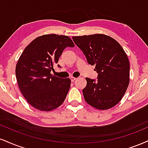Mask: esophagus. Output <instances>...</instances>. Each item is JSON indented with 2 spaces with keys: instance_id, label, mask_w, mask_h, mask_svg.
Masks as SVG:
<instances>
[{
  "instance_id": "34e87169",
  "label": "esophagus",
  "mask_w": 148,
  "mask_h": 148,
  "mask_svg": "<svg viewBox=\"0 0 148 148\" xmlns=\"http://www.w3.org/2000/svg\"><path fill=\"white\" fill-rule=\"evenodd\" d=\"M70 79H71V81H72V82H74V81H75V80L76 79V78H75V77H73V76H71V77H70Z\"/></svg>"
}]
</instances>
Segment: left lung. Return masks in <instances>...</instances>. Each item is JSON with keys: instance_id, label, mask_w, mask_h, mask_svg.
Segmentation results:
<instances>
[{"instance_id": "8db88e82", "label": "left lung", "mask_w": 148, "mask_h": 148, "mask_svg": "<svg viewBox=\"0 0 148 148\" xmlns=\"http://www.w3.org/2000/svg\"><path fill=\"white\" fill-rule=\"evenodd\" d=\"M72 39L98 73L97 80L85 78V101L98 110L112 108L120 102L129 85L130 63L125 51L116 40L101 34Z\"/></svg>"}]
</instances>
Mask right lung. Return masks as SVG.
Wrapping results in <instances>:
<instances>
[{
  "label": "right lung",
  "mask_w": 148,
  "mask_h": 148,
  "mask_svg": "<svg viewBox=\"0 0 148 148\" xmlns=\"http://www.w3.org/2000/svg\"><path fill=\"white\" fill-rule=\"evenodd\" d=\"M67 47H74L67 36L42 35L25 48L18 60L16 76L18 87L28 103L36 109L51 111L65 101L71 80L60 79L50 72Z\"/></svg>",
  "instance_id": "obj_1"
}]
</instances>
